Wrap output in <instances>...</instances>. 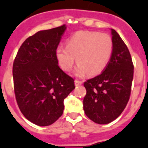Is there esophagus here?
<instances>
[{
  "label": "esophagus",
  "instance_id": "1",
  "mask_svg": "<svg viewBox=\"0 0 148 148\" xmlns=\"http://www.w3.org/2000/svg\"><path fill=\"white\" fill-rule=\"evenodd\" d=\"M74 82H75V85L76 86H79V85H81V84H82V83H83V82H82V81H80V80H75V81H74Z\"/></svg>",
  "mask_w": 148,
  "mask_h": 148
}]
</instances>
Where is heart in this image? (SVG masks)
I'll list each match as a JSON object with an SVG mask.
<instances>
[{
  "mask_svg": "<svg viewBox=\"0 0 148 148\" xmlns=\"http://www.w3.org/2000/svg\"><path fill=\"white\" fill-rule=\"evenodd\" d=\"M112 51V39L108 34L78 31L67 39L66 45H58L55 57L64 71H71L76 59L78 64L75 74L77 76H83L88 72L96 75L105 69Z\"/></svg>",
  "mask_w": 148,
  "mask_h": 148,
  "instance_id": "heart-1",
  "label": "heart"
}]
</instances>
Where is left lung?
Returning <instances> with one entry per match:
<instances>
[{"label":"left lung","instance_id":"obj_1","mask_svg":"<svg viewBox=\"0 0 148 148\" xmlns=\"http://www.w3.org/2000/svg\"><path fill=\"white\" fill-rule=\"evenodd\" d=\"M113 51L102 73L84 83L87 93L83 104L92 121L106 124L119 117L126 108L131 92L134 64L128 48L119 34L111 29Z\"/></svg>","mask_w":148,"mask_h":148}]
</instances>
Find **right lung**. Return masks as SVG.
I'll return each mask as SVG.
<instances>
[{
	"label": "right lung",
	"instance_id": "right-lung-1",
	"mask_svg": "<svg viewBox=\"0 0 148 148\" xmlns=\"http://www.w3.org/2000/svg\"><path fill=\"white\" fill-rule=\"evenodd\" d=\"M66 27L40 31L24 40L13 64L15 97L24 117L48 126L64 111V100L75 88L74 80L58 66L55 50Z\"/></svg>",
	"mask_w": 148,
	"mask_h": 148
}]
</instances>
